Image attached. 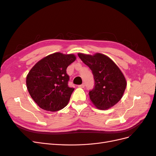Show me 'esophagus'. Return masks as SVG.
Wrapping results in <instances>:
<instances>
[{"mask_svg": "<svg viewBox=\"0 0 156 156\" xmlns=\"http://www.w3.org/2000/svg\"><path fill=\"white\" fill-rule=\"evenodd\" d=\"M84 86H85V84H84V83H83L82 84H80V85H79L78 87H79V88H84Z\"/></svg>", "mask_w": 156, "mask_h": 156, "instance_id": "esophagus-1", "label": "esophagus"}]
</instances>
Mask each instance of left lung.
<instances>
[{
  "label": "left lung",
  "mask_w": 156,
  "mask_h": 156,
  "mask_svg": "<svg viewBox=\"0 0 156 156\" xmlns=\"http://www.w3.org/2000/svg\"><path fill=\"white\" fill-rule=\"evenodd\" d=\"M79 57L92 70L94 87L89 91L93 104L101 110L114 106L123 96L127 85L119 68L106 55L78 54Z\"/></svg>",
  "instance_id": "1"
}]
</instances>
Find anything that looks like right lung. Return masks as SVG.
I'll list each match as a JSON object with an SVG mask.
<instances>
[{"mask_svg": "<svg viewBox=\"0 0 156 156\" xmlns=\"http://www.w3.org/2000/svg\"><path fill=\"white\" fill-rule=\"evenodd\" d=\"M76 59L73 54L55 53L37 62L27 76L30 96L44 110L57 111L68 105L73 88L68 86L66 69Z\"/></svg>", "mask_w": 156, "mask_h": 156, "instance_id": "obj_1", "label": "right lung"}]
</instances>
